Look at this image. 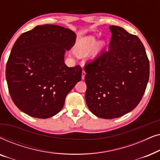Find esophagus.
<instances>
[{"label":"esophagus","instance_id":"34e87169","mask_svg":"<svg viewBox=\"0 0 160 160\" xmlns=\"http://www.w3.org/2000/svg\"><path fill=\"white\" fill-rule=\"evenodd\" d=\"M85 75H86V73H85V71H84V70H83V71H82V78L83 80L84 79Z\"/></svg>","mask_w":160,"mask_h":160}]
</instances>
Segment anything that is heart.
<instances>
[{
	"mask_svg": "<svg viewBox=\"0 0 160 160\" xmlns=\"http://www.w3.org/2000/svg\"><path fill=\"white\" fill-rule=\"evenodd\" d=\"M97 46V49L101 50L104 49L106 47V42L105 41H100L98 43V39L95 37H89V38L85 39L80 43L78 47V51L83 53H88L92 51L95 49L96 46Z\"/></svg>",
	"mask_w": 160,
	"mask_h": 160,
	"instance_id": "b5f03b06",
	"label": "heart"
}]
</instances>
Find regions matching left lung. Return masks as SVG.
Masks as SVG:
<instances>
[{
	"mask_svg": "<svg viewBox=\"0 0 160 160\" xmlns=\"http://www.w3.org/2000/svg\"><path fill=\"white\" fill-rule=\"evenodd\" d=\"M109 29L112 36L108 49L84 67L87 107L96 117L106 119L133 110L149 78V62L138 37L119 26Z\"/></svg>",
	"mask_w": 160,
	"mask_h": 160,
	"instance_id": "obj_1",
	"label": "left lung"
}]
</instances>
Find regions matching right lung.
Segmentation results:
<instances>
[{
  "instance_id": "1",
  "label": "right lung",
  "mask_w": 160,
  "mask_h": 160,
  "mask_svg": "<svg viewBox=\"0 0 160 160\" xmlns=\"http://www.w3.org/2000/svg\"><path fill=\"white\" fill-rule=\"evenodd\" d=\"M72 30L55 25H38L13 46L6 68L11 98L19 110L47 119L62 110L65 98L82 78L79 65L68 68L65 52L75 44Z\"/></svg>"
}]
</instances>
